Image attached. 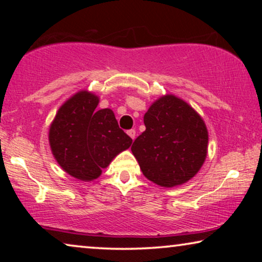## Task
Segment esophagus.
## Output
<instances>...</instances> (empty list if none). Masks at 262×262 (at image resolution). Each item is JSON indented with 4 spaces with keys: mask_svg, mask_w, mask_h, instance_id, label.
Here are the masks:
<instances>
[{
    "mask_svg": "<svg viewBox=\"0 0 262 262\" xmlns=\"http://www.w3.org/2000/svg\"><path fill=\"white\" fill-rule=\"evenodd\" d=\"M127 135L130 136L132 139H135L136 138V130H134V128H131V130L127 131Z\"/></svg>",
    "mask_w": 262,
    "mask_h": 262,
    "instance_id": "obj_1",
    "label": "esophagus"
}]
</instances>
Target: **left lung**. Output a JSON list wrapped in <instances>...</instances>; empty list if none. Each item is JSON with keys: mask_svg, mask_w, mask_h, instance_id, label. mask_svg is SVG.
I'll use <instances>...</instances> for the list:
<instances>
[{"mask_svg": "<svg viewBox=\"0 0 262 262\" xmlns=\"http://www.w3.org/2000/svg\"><path fill=\"white\" fill-rule=\"evenodd\" d=\"M145 131L131 151L148 180L175 187L194 177L207 155L209 134L203 118L182 99L164 95L144 114Z\"/></svg>", "mask_w": 262, "mask_h": 262, "instance_id": "left-lung-1", "label": "left lung"}]
</instances>
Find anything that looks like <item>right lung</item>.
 Masks as SVG:
<instances>
[{
	"label": "right lung",
	"mask_w": 262,
	"mask_h": 262,
	"mask_svg": "<svg viewBox=\"0 0 262 262\" xmlns=\"http://www.w3.org/2000/svg\"><path fill=\"white\" fill-rule=\"evenodd\" d=\"M99 98L80 91L59 107L50 125L49 142L63 170L81 181L98 179L132 139L119 128L112 110H96Z\"/></svg>",
	"instance_id": "obj_1"
}]
</instances>
